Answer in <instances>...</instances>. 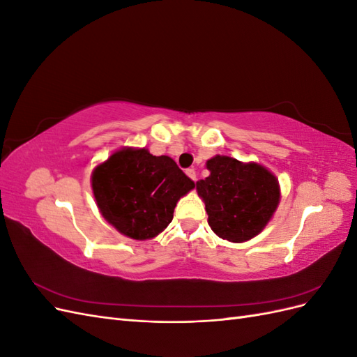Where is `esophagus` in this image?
I'll use <instances>...</instances> for the list:
<instances>
[{"instance_id":"obj_1","label":"esophagus","mask_w":357,"mask_h":357,"mask_svg":"<svg viewBox=\"0 0 357 357\" xmlns=\"http://www.w3.org/2000/svg\"><path fill=\"white\" fill-rule=\"evenodd\" d=\"M186 174L193 180V181H195L197 180V171L195 169H193V168H189L188 171H186Z\"/></svg>"}]
</instances>
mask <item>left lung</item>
<instances>
[{
    "label": "left lung",
    "mask_w": 357,
    "mask_h": 357,
    "mask_svg": "<svg viewBox=\"0 0 357 357\" xmlns=\"http://www.w3.org/2000/svg\"><path fill=\"white\" fill-rule=\"evenodd\" d=\"M210 176L197 181L208 225L223 240L244 243L261 234L280 201L278 180L255 162L215 155L207 160Z\"/></svg>",
    "instance_id": "left-lung-1"
}]
</instances>
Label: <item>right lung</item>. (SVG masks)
Here are the masks:
<instances>
[{"label":"right lung","mask_w":357,"mask_h":357,"mask_svg":"<svg viewBox=\"0 0 357 357\" xmlns=\"http://www.w3.org/2000/svg\"><path fill=\"white\" fill-rule=\"evenodd\" d=\"M195 188L169 156L147 149L117 150L92 172L102 218L132 240H150L172 220L177 201Z\"/></svg>","instance_id":"right-lung-1"}]
</instances>
